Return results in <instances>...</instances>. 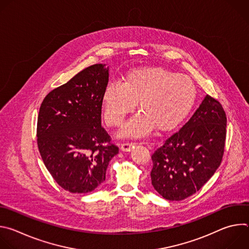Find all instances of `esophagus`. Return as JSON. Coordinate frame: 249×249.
<instances>
[{"instance_id":"esophagus-1","label":"esophagus","mask_w":249,"mask_h":249,"mask_svg":"<svg viewBox=\"0 0 249 249\" xmlns=\"http://www.w3.org/2000/svg\"><path fill=\"white\" fill-rule=\"evenodd\" d=\"M135 143H129V142H126V143H123L121 145V151L122 152H130L132 150V148H134Z\"/></svg>"}]
</instances>
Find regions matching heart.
<instances>
[{
    "label": "heart",
    "mask_w": 249,
    "mask_h": 249,
    "mask_svg": "<svg viewBox=\"0 0 249 249\" xmlns=\"http://www.w3.org/2000/svg\"><path fill=\"white\" fill-rule=\"evenodd\" d=\"M197 89L185 75L161 67L130 71L123 83L106 85L101 95L102 114L108 126H119L139 100V113L121 130L122 137L140 138L154 127L166 131L179 124L191 110Z\"/></svg>",
    "instance_id": "obj_1"
}]
</instances>
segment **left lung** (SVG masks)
Listing matches in <instances>:
<instances>
[{
  "label": "left lung",
  "mask_w": 249,
  "mask_h": 249,
  "mask_svg": "<svg viewBox=\"0 0 249 249\" xmlns=\"http://www.w3.org/2000/svg\"><path fill=\"white\" fill-rule=\"evenodd\" d=\"M227 116L222 104L206 95L191 118L152 155V184L169 201L200 190L220 166Z\"/></svg>",
  "instance_id": "obj_1"
}]
</instances>
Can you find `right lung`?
Wrapping results in <instances>:
<instances>
[{"label": "right lung", "instance_id": "1", "mask_svg": "<svg viewBox=\"0 0 249 249\" xmlns=\"http://www.w3.org/2000/svg\"><path fill=\"white\" fill-rule=\"evenodd\" d=\"M109 68L89 66L43 99L37 119V145L54 180L71 193L85 194L105 180L119 152L101 127V95Z\"/></svg>", "mask_w": 249, "mask_h": 249}]
</instances>
